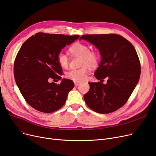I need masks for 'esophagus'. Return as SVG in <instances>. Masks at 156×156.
<instances>
[{
	"instance_id": "esophagus-1",
	"label": "esophagus",
	"mask_w": 156,
	"mask_h": 156,
	"mask_svg": "<svg viewBox=\"0 0 156 156\" xmlns=\"http://www.w3.org/2000/svg\"><path fill=\"white\" fill-rule=\"evenodd\" d=\"M74 84L76 87H77L78 85H79V82H74Z\"/></svg>"
}]
</instances>
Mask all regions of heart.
Returning <instances> with one entry per match:
<instances>
[{
  "label": "heart",
  "instance_id": "heart-1",
  "mask_svg": "<svg viewBox=\"0 0 156 156\" xmlns=\"http://www.w3.org/2000/svg\"><path fill=\"white\" fill-rule=\"evenodd\" d=\"M69 51L73 55L81 57V65H87L93 67L98 64L99 60V53L94 50H90L89 46L86 44L77 42L69 48ZM57 61L60 66L64 68H66L69 64V58L68 55L61 51L58 53ZM88 69L87 67H83L79 69H73L68 72L66 77L73 80L75 82H83L87 77Z\"/></svg>",
  "mask_w": 156,
  "mask_h": 156
}]
</instances>
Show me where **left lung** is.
Segmentation results:
<instances>
[{"mask_svg": "<svg viewBox=\"0 0 156 156\" xmlns=\"http://www.w3.org/2000/svg\"><path fill=\"white\" fill-rule=\"evenodd\" d=\"M84 39L99 50L101 61L94 73L98 83H89L84 99L90 108L108 114L124 105L135 89L141 74L140 61L133 46L117 34L84 35ZM107 83H102L104 79Z\"/></svg>", "mask_w": 156, "mask_h": 156, "instance_id": "1", "label": "left lung"}]
</instances>
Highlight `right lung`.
Wrapping results in <instances>:
<instances>
[{
  "mask_svg": "<svg viewBox=\"0 0 156 156\" xmlns=\"http://www.w3.org/2000/svg\"><path fill=\"white\" fill-rule=\"evenodd\" d=\"M79 35L37 33L27 39L20 48L14 62L16 84L32 108L44 112H55L65 104L74 83L62 79L60 84L51 79H61L62 67L57 55Z\"/></svg>",
  "mask_w": 156,
  "mask_h": 156,
  "instance_id": "obj_1",
  "label": "right lung"
}]
</instances>
